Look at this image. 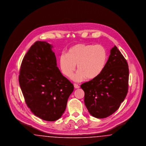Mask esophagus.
I'll list each match as a JSON object with an SVG mask.
<instances>
[{
	"label": "esophagus",
	"instance_id": "obj_1",
	"mask_svg": "<svg viewBox=\"0 0 146 146\" xmlns=\"http://www.w3.org/2000/svg\"><path fill=\"white\" fill-rule=\"evenodd\" d=\"M74 88L76 89H78V88H80V86L76 83L74 84Z\"/></svg>",
	"mask_w": 146,
	"mask_h": 146
}]
</instances>
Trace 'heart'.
<instances>
[{
    "mask_svg": "<svg viewBox=\"0 0 146 146\" xmlns=\"http://www.w3.org/2000/svg\"><path fill=\"white\" fill-rule=\"evenodd\" d=\"M107 60V52L101 45L78 44L71 47L66 55L60 57V68L63 74L71 78L76 70L74 80L81 81L86 77L92 79L98 76L104 70Z\"/></svg>",
    "mask_w": 146,
    "mask_h": 146,
    "instance_id": "heart-1",
    "label": "heart"
}]
</instances>
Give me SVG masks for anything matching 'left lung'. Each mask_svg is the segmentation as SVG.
Instances as JSON below:
<instances>
[{
    "mask_svg": "<svg viewBox=\"0 0 146 146\" xmlns=\"http://www.w3.org/2000/svg\"><path fill=\"white\" fill-rule=\"evenodd\" d=\"M129 76L127 62L115 45L102 73L80 86L85 92V105L91 115L107 118L118 110L127 94Z\"/></svg>",
    "mask_w": 146,
    "mask_h": 146,
    "instance_id": "8db88e82",
    "label": "left lung"
}]
</instances>
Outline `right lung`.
<instances>
[{
	"label": "right lung",
	"mask_w": 146,
	"mask_h": 146,
	"mask_svg": "<svg viewBox=\"0 0 146 146\" xmlns=\"http://www.w3.org/2000/svg\"><path fill=\"white\" fill-rule=\"evenodd\" d=\"M52 46L36 41L21 63L19 81L25 102L35 116L53 121L61 118L74 90L57 67Z\"/></svg>",
	"instance_id": "right-lung-1"
}]
</instances>
